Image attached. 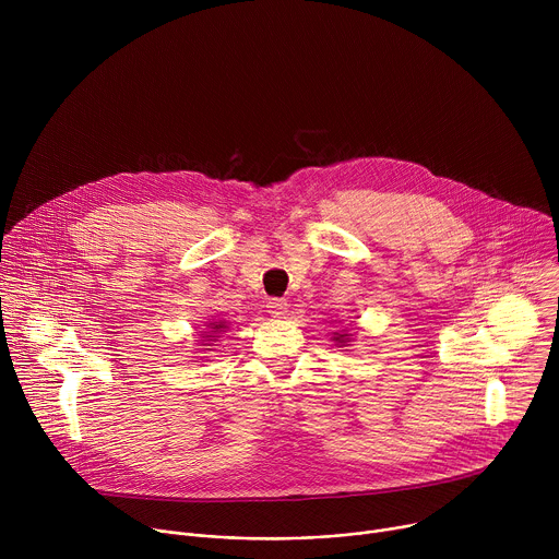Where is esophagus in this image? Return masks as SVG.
I'll list each match as a JSON object with an SVG mask.
<instances>
[{"label":"esophagus","instance_id":"34e87169","mask_svg":"<svg viewBox=\"0 0 559 559\" xmlns=\"http://www.w3.org/2000/svg\"><path fill=\"white\" fill-rule=\"evenodd\" d=\"M267 311L274 318H285L287 316V300L285 298H270L267 300Z\"/></svg>","mask_w":559,"mask_h":559}]
</instances>
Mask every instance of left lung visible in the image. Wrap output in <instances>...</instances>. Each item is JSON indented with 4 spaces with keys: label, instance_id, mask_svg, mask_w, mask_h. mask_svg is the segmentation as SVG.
Listing matches in <instances>:
<instances>
[{
    "label": "left lung",
    "instance_id": "left-lung-1",
    "mask_svg": "<svg viewBox=\"0 0 559 559\" xmlns=\"http://www.w3.org/2000/svg\"><path fill=\"white\" fill-rule=\"evenodd\" d=\"M334 341L341 343V345H345V343H349V334H334Z\"/></svg>",
    "mask_w": 559,
    "mask_h": 559
}]
</instances>
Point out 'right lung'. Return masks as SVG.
<instances>
[{
  "instance_id": "add662e5",
  "label": "right lung",
  "mask_w": 559,
  "mask_h": 559,
  "mask_svg": "<svg viewBox=\"0 0 559 559\" xmlns=\"http://www.w3.org/2000/svg\"><path fill=\"white\" fill-rule=\"evenodd\" d=\"M207 328H210V332H205V334H203V338H205V341H216V338H218V336H216V334H218V332H225V330H227V325H225V321H216V323H207Z\"/></svg>"
}]
</instances>
